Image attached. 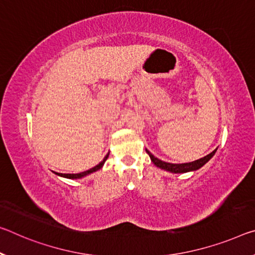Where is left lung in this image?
Segmentation results:
<instances>
[{
	"label": "left lung",
	"instance_id": "left-lung-1",
	"mask_svg": "<svg viewBox=\"0 0 255 255\" xmlns=\"http://www.w3.org/2000/svg\"><path fill=\"white\" fill-rule=\"evenodd\" d=\"M146 149V148H145ZM147 154L151 157V161L154 163L157 168L163 169L165 171H170L173 173H184V172H188V171H195L197 169H200L203 167V165L208 162V161L211 159V157L215 155V153L217 152V148L215 151H212L210 154L205 155L203 157H201L199 160L193 161V162H188V163H169V162H164V161L157 159L152 153H149V151H147Z\"/></svg>",
	"mask_w": 255,
	"mask_h": 255
}]
</instances>
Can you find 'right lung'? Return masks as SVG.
Segmentation results:
<instances>
[{
    "mask_svg": "<svg viewBox=\"0 0 255 255\" xmlns=\"http://www.w3.org/2000/svg\"><path fill=\"white\" fill-rule=\"evenodd\" d=\"M108 156H109V153H108V154H107L106 156H104V159H103L102 161H101V162H100L98 165H95V167L91 168L90 170H86V171H83V172H79V173H59V172H54V173H55V175L61 176V177H64V178H69V179H78V178H83V177L87 176V175H90V173H92V172L100 170V169L103 167L104 162H106V161H107Z\"/></svg>",
    "mask_w": 255,
    "mask_h": 255,
    "instance_id": "obj_1",
    "label": "right lung"
}]
</instances>
